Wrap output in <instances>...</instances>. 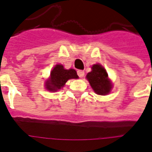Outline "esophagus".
<instances>
[{"mask_svg":"<svg viewBox=\"0 0 152 152\" xmlns=\"http://www.w3.org/2000/svg\"><path fill=\"white\" fill-rule=\"evenodd\" d=\"M77 74H78V76H79L80 78H82V77H84V76H85V72L82 70H78L77 71Z\"/></svg>","mask_w":152,"mask_h":152,"instance_id":"obj_1","label":"esophagus"}]
</instances>
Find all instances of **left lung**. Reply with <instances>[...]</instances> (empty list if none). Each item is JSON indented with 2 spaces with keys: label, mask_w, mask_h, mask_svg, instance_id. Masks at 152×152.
Returning a JSON list of instances; mask_svg holds the SVG:
<instances>
[{
  "label": "left lung",
  "mask_w": 152,
  "mask_h": 152,
  "mask_svg": "<svg viewBox=\"0 0 152 152\" xmlns=\"http://www.w3.org/2000/svg\"><path fill=\"white\" fill-rule=\"evenodd\" d=\"M86 78L96 94L104 96L110 93L112 83L109 79L106 70L101 64L93 65L92 71L88 73Z\"/></svg>",
  "instance_id": "obj_1"
}]
</instances>
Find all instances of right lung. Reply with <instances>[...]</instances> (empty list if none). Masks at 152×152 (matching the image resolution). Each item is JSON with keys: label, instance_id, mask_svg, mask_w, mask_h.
Here are the masks:
<instances>
[{"label": "right lung", "instance_id": "right-lung-1", "mask_svg": "<svg viewBox=\"0 0 152 152\" xmlns=\"http://www.w3.org/2000/svg\"><path fill=\"white\" fill-rule=\"evenodd\" d=\"M76 70L72 68L65 69L62 64L56 65L50 72L49 79L46 80L45 86L48 90L50 92H56L61 89L66 84V82L70 79H78Z\"/></svg>", "mask_w": 152, "mask_h": 152}]
</instances>
